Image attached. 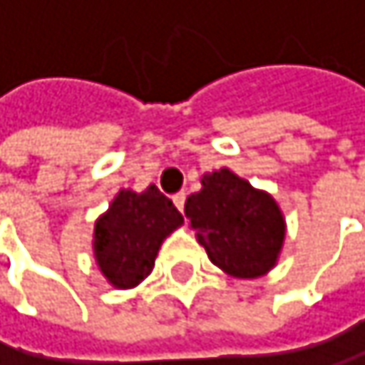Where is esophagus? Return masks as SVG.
I'll list each match as a JSON object with an SVG mask.
<instances>
[{
    "label": "esophagus",
    "instance_id": "esophagus-1",
    "mask_svg": "<svg viewBox=\"0 0 365 365\" xmlns=\"http://www.w3.org/2000/svg\"><path fill=\"white\" fill-rule=\"evenodd\" d=\"M173 203L177 205L179 212H184V205H186V192H177V195L173 197Z\"/></svg>",
    "mask_w": 365,
    "mask_h": 365
}]
</instances>
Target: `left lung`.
Here are the masks:
<instances>
[{"label": "left lung", "mask_w": 365, "mask_h": 365, "mask_svg": "<svg viewBox=\"0 0 365 365\" xmlns=\"http://www.w3.org/2000/svg\"><path fill=\"white\" fill-rule=\"evenodd\" d=\"M184 212L207 258L227 276L254 280L276 267L287 236L282 210L230 168L205 173Z\"/></svg>", "instance_id": "obj_1"}]
</instances>
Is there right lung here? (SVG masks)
Here are the masks:
<instances>
[{
  "label": "right lung",
  "instance_id": "right-lung-1",
  "mask_svg": "<svg viewBox=\"0 0 365 365\" xmlns=\"http://www.w3.org/2000/svg\"><path fill=\"white\" fill-rule=\"evenodd\" d=\"M184 217L155 186L144 192L122 188L93 225V258L115 289L138 287L155 267L164 238Z\"/></svg>",
  "mask_w": 365,
  "mask_h": 365
}]
</instances>
